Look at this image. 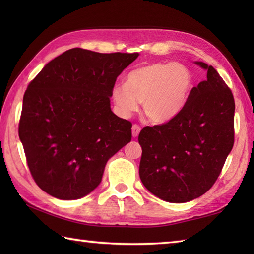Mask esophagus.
Returning <instances> with one entry per match:
<instances>
[{"mask_svg": "<svg viewBox=\"0 0 254 254\" xmlns=\"http://www.w3.org/2000/svg\"><path fill=\"white\" fill-rule=\"evenodd\" d=\"M139 131H141V127H139L138 124H133V127H132V135H133V137H136L139 134Z\"/></svg>", "mask_w": 254, "mask_h": 254, "instance_id": "34e87169", "label": "esophagus"}]
</instances>
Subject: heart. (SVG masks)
Returning <instances> with one entry per match:
<instances>
[{"label": "heart", "mask_w": 254, "mask_h": 254, "mask_svg": "<svg viewBox=\"0 0 254 254\" xmlns=\"http://www.w3.org/2000/svg\"><path fill=\"white\" fill-rule=\"evenodd\" d=\"M192 87V74L178 62H154L133 69L126 84L111 88V99L118 116L128 118L142 102L149 121H168L185 104Z\"/></svg>", "instance_id": "obj_1"}]
</instances>
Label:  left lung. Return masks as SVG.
<instances>
[{
    "instance_id": "left-lung-1",
    "label": "left lung",
    "mask_w": 254,
    "mask_h": 254,
    "mask_svg": "<svg viewBox=\"0 0 254 254\" xmlns=\"http://www.w3.org/2000/svg\"><path fill=\"white\" fill-rule=\"evenodd\" d=\"M185 106L168 122L144 127L139 178L154 195L170 203L192 201L216 182L235 142V99L212 65Z\"/></svg>"
}]
</instances>
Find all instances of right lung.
Returning a JSON list of instances; mask_svg holds the SVG:
<instances>
[{
	"instance_id": "1",
	"label": "right lung",
	"mask_w": 254,
	"mask_h": 254,
	"mask_svg": "<svg viewBox=\"0 0 254 254\" xmlns=\"http://www.w3.org/2000/svg\"><path fill=\"white\" fill-rule=\"evenodd\" d=\"M134 53L74 48L27 87L18 124L30 174L41 190L77 199L98 187L108 159L131 142L132 123L111 111V88Z\"/></svg>"
}]
</instances>
